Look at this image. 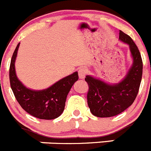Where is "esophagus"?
<instances>
[{"instance_id":"esophagus-1","label":"esophagus","mask_w":151,"mask_h":151,"mask_svg":"<svg viewBox=\"0 0 151 151\" xmlns=\"http://www.w3.org/2000/svg\"><path fill=\"white\" fill-rule=\"evenodd\" d=\"M86 74H87V70L85 68H81L78 70V74H79V77L81 79H83L86 77Z\"/></svg>"}]
</instances>
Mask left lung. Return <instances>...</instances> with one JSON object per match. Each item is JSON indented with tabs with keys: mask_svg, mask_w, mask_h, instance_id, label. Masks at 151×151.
I'll use <instances>...</instances> for the list:
<instances>
[{
	"mask_svg": "<svg viewBox=\"0 0 151 151\" xmlns=\"http://www.w3.org/2000/svg\"><path fill=\"white\" fill-rule=\"evenodd\" d=\"M119 39L129 45L133 65L120 83L108 84L100 80L86 76L88 83L87 103L90 112L99 118L112 117L124 112L135 99L142 78L143 62L141 53L130 36L119 30Z\"/></svg>",
	"mask_w": 151,
	"mask_h": 151,
	"instance_id": "obj_1",
	"label": "left lung"
}]
</instances>
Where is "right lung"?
Returning <instances> with one entry per match:
<instances>
[{"instance_id": "1", "label": "right lung", "mask_w": 151, "mask_h": 151, "mask_svg": "<svg viewBox=\"0 0 151 151\" xmlns=\"http://www.w3.org/2000/svg\"><path fill=\"white\" fill-rule=\"evenodd\" d=\"M19 46V43L13 54L9 71L10 86L15 98L20 106L34 117L45 120L56 119L65 109L67 96L79 78L78 73L74 72L46 90H29L23 86L16 75L14 63Z\"/></svg>"}]
</instances>
